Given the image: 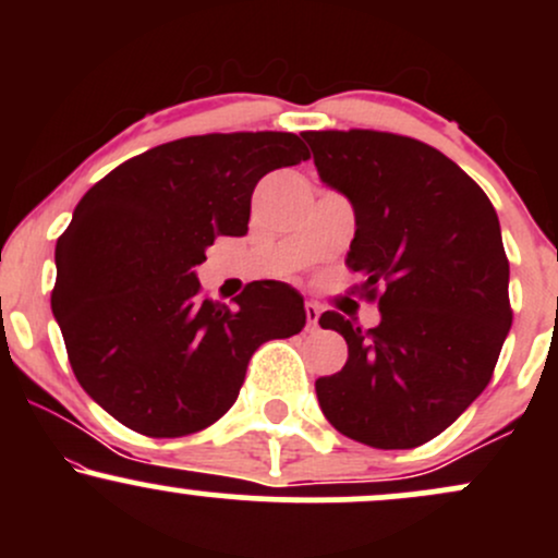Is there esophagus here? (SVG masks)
Wrapping results in <instances>:
<instances>
[{"instance_id":"34e87169","label":"esophagus","mask_w":558,"mask_h":558,"mask_svg":"<svg viewBox=\"0 0 558 558\" xmlns=\"http://www.w3.org/2000/svg\"><path fill=\"white\" fill-rule=\"evenodd\" d=\"M304 312H306V328H310V330H317L319 315H323V306H319L317 301H306V304H304Z\"/></svg>"}]
</instances>
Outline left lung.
<instances>
[{"instance_id": "left-lung-1", "label": "left lung", "mask_w": 558, "mask_h": 558, "mask_svg": "<svg viewBox=\"0 0 558 558\" xmlns=\"http://www.w3.org/2000/svg\"><path fill=\"white\" fill-rule=\"evenodd\" d=\"M304 141L319 178L354 204L345 267L380 306L375 328L319 317L349 343L341 373L315 383L319 407L364 446H422L483 393L511 328L498 215L457 162L417 138L351 128Z\"/></svg>"}]
</instances>
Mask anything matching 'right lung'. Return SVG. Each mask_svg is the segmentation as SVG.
I'll list each match as a JSON object with an SVG mask.
<instances>
[{
	"label": "right lung",
	"mask_w": 558,
	"mask_h": 558,
	"mask_svg": "<svg viewBox=\"0 0 558 558\" xmlns=\"http://www.w3.org/2000/svg\"><path fill=\"white\" fill-rule=\"evenodd\" d=\"M310 159L296 133H207L131 157L86 191L57 239L52 312L92 399L149 438L204 430L233 407L254 351L304 328L278 280L215 304L194 267L248 230L259 178Z\"/></svg>",
	"instance_id": "add662e5"
}]
</instances>
